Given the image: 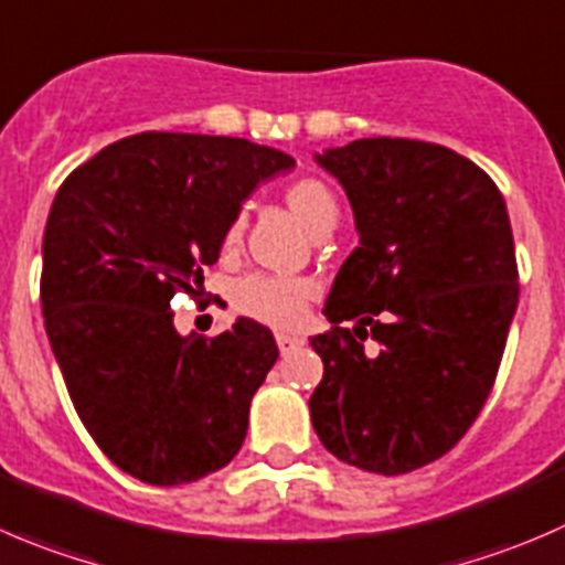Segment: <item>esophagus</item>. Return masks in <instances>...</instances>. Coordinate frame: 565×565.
Listing matches in <instances>:
<instances>
[{
	"mask_svg": "<svg viewBox=\"0 0 565 565\" xmlns=\"http://www.w3.org/2000/svg\"><path fill=\"white\" fill-rule=\"evenodd\" d=\"M277 345H280L282 354H290L296 345H301V338H296V334H288V332H280L277 334Z\"/></svg>",
	"mask_w": 565,
	"mask_h": 565,
	"instance_id": "34e87169",
	"label": "esophagus"
}]
</instances>
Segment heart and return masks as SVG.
<instances>
[{
	"label": "heart",
	"instance_id": "1",
	"mask_svg": "<svg viewBox=\"0 0 565 565\" xmlns=\"http://www.w3.org/2000/svg\"><path fill=\"white\" fill-rule=\"evenodd\" d=\"M282 200L290 214L305 225L310 236L332 231L334 222H338V198H334L332 189L321 178H296V181L285 186ZM242 233L244 216H236L227 225L225 238H222L225 249H236L238 242H242ZM312 296H316V285L305 280V277L249 275L238 280L236 288H233V307L242 316L255 318V321L269 323V327L277 329H288L305 318L307 301Z\"/></svg>",
	"mask_w": 565,
	"mask_h": 565
}]
</instances>
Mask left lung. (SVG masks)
Here are the masks:
<instances>
[{
    "label": "left lung",
    "mask_w": 565,
    "mask_h": 565,
    "mask_svg": "<svg viewBox=\"0 0 565 565\" xmlns=\"http://www.w3.org/2000/svg\"><path fill=\"white\" fill-rule=\"evenodd\" d=\"M316 159L343 183L360 247L323 307L332 329L310 340L323 360L312 428L345 465L412 472L470 431L494 387L519 301L505 200L478 164L420 139H354Z\"/></svg>",
    "instance_id": "left-lung-1"
}]
</instances>
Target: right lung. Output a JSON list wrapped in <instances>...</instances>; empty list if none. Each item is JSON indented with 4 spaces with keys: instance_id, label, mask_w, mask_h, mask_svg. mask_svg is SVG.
<instances>
[{
    "instance_id": "obj_1",
    "label": "right lung",
    "mask_w": 565,
    "mask_h": 565,
    "mask_svg": "<svg viewBox=\"0 0 565 565\" xmlns=\"http://www.w3.org/2000/svg\"><path fill=\"white\" fill-rule=\"evenodd\" d=\"M294 159L249 139L145 131L106 145L57 189L41 305L74 409L106 459L153 486L200 480L247 437L277 362L253 318L203 338L172 327L220 258L242 200Z\"/></svg>"
}]
</instances>
